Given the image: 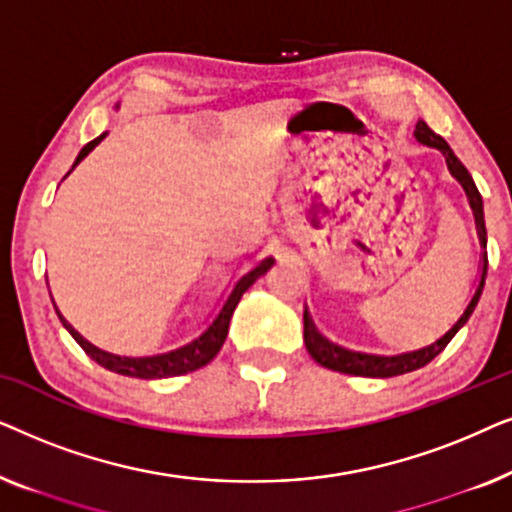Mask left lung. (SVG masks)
<instances>
[{
  "mask_svg": "<svg viewBox=\"0 0 512 512\" xmlns=\"http://www.w3.org/2000/svg\"><path fill=\"white\" fill-rule=\"evenodd\" d=\"M415 139L419 144L431 146V149H438L440 153H443L447 170H450L452 177L459 181L461 188H464L468 205H471V209H473L475 228H478L480 247H482L478 286H475L473 296L466 303L464 312L459 314V319L454 321V324L447 328V331L440 335V338H436L433 342H429V345H424L419 349H410V352H398V354L356 352V349H347V347L338 345V342L328 340L326 335H321L317 331V326H314V321L310 317V310L305 307V312H303L305 347H307V352H310L312 359L317 361L319 366H324L328 370H338V373L359 375V377H396V375L412 373V370H417V368H424L426 363L436 359V356L447 347V342H450L454 335L459 333V328L466 324L468 317H471L475 305H478V300H480L482 286H485V277H487V251H485L487 249V230H485V212H482V198H480L478 188H475V181H473L471 174H468L466 167L461 165V160L454 156L450 144H447L440 135H436V132H433L424 121L417 123Z\"/></svg>",
  "mask_w": 512,
  "mask_h": 512,
  "instance_id": "left-lung-1",
  "label": "left lung"
}]
</instances>
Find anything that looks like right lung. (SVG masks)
I'll return each mask as SVG.
<instances>
[{
    "instance_id": "add662e5",
    "label": "right lung",
    "mask_w": 512,
    "mask_h": 512,
    "mask_svg": "<svg viewBox=\"0 0 512 512\" xmlns=\"http://www.w3.org/2000/svg\"><path fill=\"white\" fill-rule=\"evenodd\" d=\"M116 109H118V104H116ZM104 137H107V132H102L100 137H95L93 142H88L86 146H83L81 153L74 160L72 170L81 163L83 158L88 156L90 151L95 149L97 144L102 142ZM72 170H69V172H72ZM272 263H275V258H272V256L263 258V261H258L254 268H251L249 272H244V275L237 279V282L233 284V289H230V293H228V298L223 300V305L219 307V312L214 314V319L209 321V326L198 335V338H193L191 342H186V345H181L177 349H167V352H160V354L123 356V354L104 352V349L95 347L93 342H88L86 338H83V335L76 331V328L69 324L65 317H62L58 307H55V303H53V307H55V312H58L62 326H65L67 331L72 333V338L79 342L83 352H86L93 361L100 363L102 368H107V370H111V373H118V375L139 377V380H160V377H177V375L193 373V370L207 366V363L212 361L216 354H219L223 342H226L230 317H233V312H235L237 303H240L242 293L247 291L258 277L265 275V272L272 268Z\"/></svg>"
}]
</instances>
